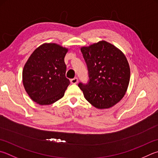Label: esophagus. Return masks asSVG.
<instances>
[{
  "mask_svg": "<svg viewBox=\"0 0 158 158\" xmlns=\"http://www.w3.org/2000/svg\"><path fill=\"white\" fill-rule=\"evenodd\" d=\"M70 82H71V84H77V82H78V79L77 78H74V79H70Z\"/></svg>",
  "mask_w": 158,
  "mask_h": 158,
  "instance_id": "1",
  "label": "esophagus"
}]
</instances>
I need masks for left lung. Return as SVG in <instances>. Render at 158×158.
<instances>
[{
    "label": "left lung",
    "instance_id": "1",
    "mask_svg": "<svg viewBox=\"0 0 158 158\" xmlns=\"http://www.w3.org/2000/svg\"><path fill=\"white\" fill-rule=\"evenodd\" d=\"M81 51L87 64L88 84H79L85 99L98 109H107L117 104L125 95L131 71L127 59L119 48L100 41Z\"/></svg>",
    "mask_w": 158,
    "mask_h": 158
}]
</instances>
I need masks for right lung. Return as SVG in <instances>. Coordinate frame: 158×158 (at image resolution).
<instances>
[{"label": "right lung", "instance_id": "1", "mask_svg": "<svg viewBox=\"0 0 158 158\" xmlns=\"http://www.w3.org/2000/svg\"><path fill=\"white\" fill-rule=\"evenodd\" d=\"M68 48L45 43L34 50L23 70V84L32 101L50 105L61 99L70 84L64 57Z\"/></svg>", "mask_w": 158, "mask_h": 158}]
</instances>
